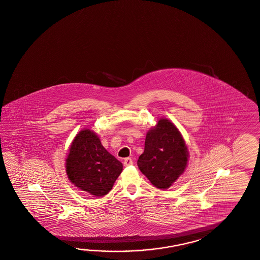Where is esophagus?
I'll return each mask as SVG.
<instances>
[{
  "mask_svg": "<svg viewBox=\"0 0 260 260\" xmlns=\"http://www.w3.org/2000/svg\"><path fill=\"white\" fill-rule=\"evenodd\" d=\"M134 164V161L133 160L131 159V158H126L125 160H124V165H125V167H128V166H132Z\"/></svg>",
  "mask_w": 260,
  "mask_h": 260,
  "instance_id": "1",
  "label": "esophagus"
}]
</instances>
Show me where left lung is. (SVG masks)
<instances>
[{
    "label": "left lung",
    "instance_id": "obj_1",
    "mask_svg": "<svg viewBox=\"0 0 260 260\" xmlns=\"http://www.w3.org/2000/svg\"><path fill=\"white\" fill-rule=\"evenodd\" d=\"M189 152L178 127L167 118H160L148 129L145 150L137 165L141 172L159 189H168L183 175Z\"/></svg>",
    "mask_w": 260,
    "mask_h": 260
}]
</instances>
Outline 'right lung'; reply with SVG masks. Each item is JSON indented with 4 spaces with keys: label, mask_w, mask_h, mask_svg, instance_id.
<instances>
[{
    "label": "right lung",
    "mask_w": 260,
    "mask_h": 260,
    "mask_svg": "<svg viewBox=\"0 0 260 260\" xmlns=\"http://www.w3.org/2000/svg\"><path fill=\"white\" fill-rule=\"evenodd\" d=\"M71 183L93 197H103L112 190L123 165L108 152L93 131L84 128L71 143L65 162Z\"/></svg>",
    "instance_id": "right-lung-1"
}]
</instances>
